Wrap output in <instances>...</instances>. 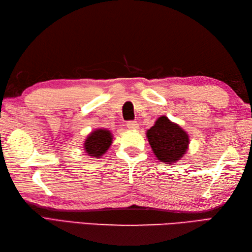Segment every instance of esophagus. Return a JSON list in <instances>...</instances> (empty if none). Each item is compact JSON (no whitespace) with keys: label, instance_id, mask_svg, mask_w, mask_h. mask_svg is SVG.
<instances>
[{"label":"esophagus","instance_id":"34e87169","mask_svg":"<svg viewBox=\"0 0 252 252\" xmlns=\"http://www.w3.org/2000/svg\"><path fill=\"white\" fill-rule=\"evenodd\" d=\"M126 126H127V129L129 130H131V131H135V130H137L138 129V123L137 122H135V121H129L126 123Z\"/></svg>","mask_w":252,"mask_h":252}]
</instances>
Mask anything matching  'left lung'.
I'll return each mask as SVG.
<instances>
[{
	"mask_svg": "<svg viewBox=\"0 0 252 252\" xmlns=\"http://www.w3.org/2000/svg\"><path fill=\"white\" fill-rule=\"evenodd\" d=\"M146 137L155 156L165 164L178 162L189 147V135L178 123L161 116L146 131Z\"/></svg>",
	"mask_w": 252,
	"mask_h": 252,
	"instance_id": "left-lung-1",
	"label": "left lung"
}]
</instances>
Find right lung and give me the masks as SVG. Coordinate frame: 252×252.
Wrapping results in <instances>:
<instances>
[{
  "label": "right lung",
  "instance_id": "right-lung-1",
  "mask_svg": "<svg viewBox=\"0 0 252 252\" xmlns=\"http://www.w3.org/2000/svg\"><path fill=\"white\" fill-rule=\"evenodd\" d=\"M114 141L110 130L98 127L92 131L83 142V151L91 158H101L107 153Z\"/></svg>",
  "mask_w": 252,
  "mask_h": 252
}]
</instances>
